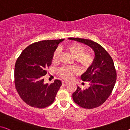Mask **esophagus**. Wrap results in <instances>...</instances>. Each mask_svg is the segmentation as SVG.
Segmentation results:
<instances>
[{"label":"esophagus","instance_id":"1","mask_svg":"<svg viewBox=\"0 0 130 130\" xmlns=\"http://www.w3.org/2000/svg\"><path fill=\"white\" fill-rule=\"evenodd\" d=\"M62 84L63 86H67V85L68 84V83L66 82V81H62Z\"/></svg>","mask_w":130,"mask_h":130}]
</instances>
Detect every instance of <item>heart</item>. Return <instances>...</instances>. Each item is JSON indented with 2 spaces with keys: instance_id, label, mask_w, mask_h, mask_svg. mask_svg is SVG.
<instances>
[{
  "instance_id": "heart-1",
  "label": "heart",
  "mask_w": 130,
  "mask_h": 130,
  "mask_svg": "<svg viewBox=\"0 0 130 130\" xmlns=\"http://www.w3.org/2000/svg\"><path fill=\"white\" fill-rule=\"evenodd\" d=\"M68 51L75 58L76 62L82 69H87L93 64L94 57L90 53L86 51V48L82 44L73 43L68 45L66 48ZM61 50L59 48L56 49L53 54V61L54 63L58 62L61 57ZM77 73V69L74 68L62 67L58 70L59 76L62 78L69 80L73 75Z\"/></svg>"
}]
</instances>
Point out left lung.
<instances>
[{
  "label": "left lung",
  "mask_w": 130,
  "mask_h": 130,
  "mask_svg": "<svg viewBox=\"0 0 130 130\" xmlns=\"http://www.w3.org/2000/svg\"><path fill=\"white\" fill-rule=\"evenodd\" d=\"M68 39L86 44L95 54L93 64L81 76L82 80L88 82L89 86L83 89L77 86L72 94L73 101L85 108L98 107L106 101L115 87L117 73L113 59L102 46L93 41L80 38Z\"/></svg>",
  "instance_id": "1"
}]
</instances>
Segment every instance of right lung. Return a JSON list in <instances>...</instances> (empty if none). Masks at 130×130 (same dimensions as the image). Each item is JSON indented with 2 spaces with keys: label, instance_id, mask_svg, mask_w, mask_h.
<instances>
[{
  "label": "right lung",
  "instance_id": "add662e5",
  "mask_svg": "<svg viewBox=\"0 0 130 130\" xmlns=\"http://www.w3.org/2000/svg\"><path fill=\"white\" fill-rule=\"evenodd\" d=\"M63 39L43 40L30 44L22 51L15 63L14 85L19 95L31 107L45 108L53 103L61 81L44 84L46 69L53 54Z\"/></svg>",
  "mask_w": 130,
  "mask_h": 130
}]
</instances>
